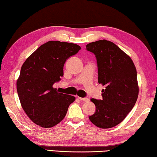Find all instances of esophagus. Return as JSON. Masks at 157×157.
<instances>
[{"mask_svg":"<svg viewBox=\"0 0 157 157\" xmlns=\"http://www.w3.org/2000/svg\"><path fill=\"white\" fill-rule=\"evenodd\" d=\"M78 98L80 100H82V101H84V102H87V101H89V99L87 98H80V97H78Z\"/></svg>","mask_w":157,"mask_h":157,"instance_id":"34e87169","label":"esophagus"}]
</instances>
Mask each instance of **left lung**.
<instances>
[{"instance_id": "1", "label": "left lung", "mask_w": 157, "mask_h": 157, "mask_svg": "<svg viewBox=\"0 0 157 157\" xmlns=\"http://www.w3.org/2000/svg\"><path fill=\"white\" fill-rule=\"evenodd\" d=\"M86 50L95 55L98 83L105 86L102 100L91 98L95 111L89 120L100 128L121 123L134 107L139 95L136 69L132 60L113 42H92Z\"/></svg>"}]
</instances>
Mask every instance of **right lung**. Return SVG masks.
I'll return each mask as SVG.
<instances>
[{
  "mask_svg": "<svg viewBox=\"0 0 157 157\" xmlns=\"http://www.w3.org/2000/svg\"><path fill=\"white\" fill-rule=\"evenodd\" d=\"M81 49L78 45L50 41L39 47L21 68L17 89L21 105L30 120L45 128L60 123L75 98L53 88L63 75V65Z\"/></svg>",
  "mask_w": 157,
  "mask_h": 157,
  "instance_id": "1",
  "label": "right lung"
}]
</instances>
